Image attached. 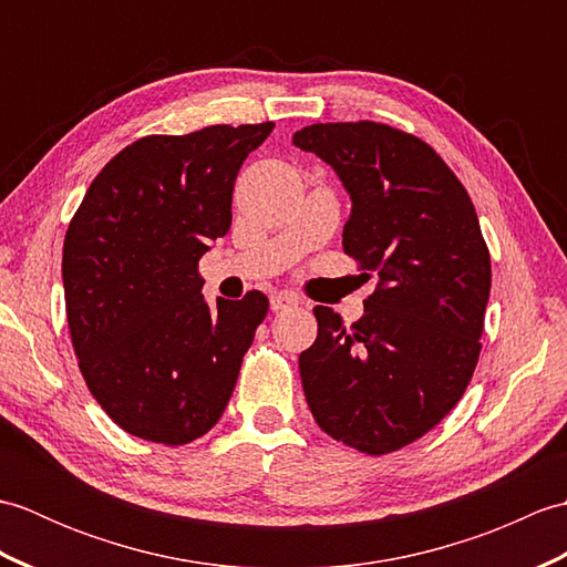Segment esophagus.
Wrapping results in <instances>:
<instances>
[{
  "instance_id": "obj_1",
  "label": "esophagus",
  "mask_w": 567,
  "mask_h": 567,
  "mask_svg": "<svg viewBox=\"0 0 567 567\" xmlns=\"http://www.w3.org/2000/svg\"><path fill=\"white\" fill-rule=\"evenodd\" d=\"M299 305V297L295 292H275L270 297V309L272 311H282V309H290Z\"/></svg>"
}]
</instances>
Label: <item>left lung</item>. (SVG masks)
Here are the masks:
<instances>
[{"mask_svg": "<svg viewBox=\"0 0 567 567\" xmlns=\"http://www.w3.org/2000/svg\"><path fill=\"white\" fill-rule=\"evenodd\" d=\"M351 195L343 250L378 275L365 317L315 307L299 375L317 424L368 455L404 449L461 402L480 355L492 268L473 202L429 143L375 122L292 136Z\"/></svg>", "mask_w": 567, "mask_h": 567, "instance_id": "left-lung-1", "label": "left lung"}]
</instances>
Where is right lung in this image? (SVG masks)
I'll return each instance as SVG.
<instances>
[{
  "mask_svg": "<svg viewBox=\"0 0 567 567\" xmlns=\"http://www.w3.org/2000/svg\"><path fill=\"white\" fill-rule=\"evenodd\" d=\"M272 122L146 136L92 179L63 246L68 327L94 400L131 436L183 445L231 400L268 297L204 302L199 258Z\"/></svg>",
  "mask_w": 567,
  "mask_h": 567,
  "instance_id": "add662e5",
  "label": "right lung"
}]
</instances>
